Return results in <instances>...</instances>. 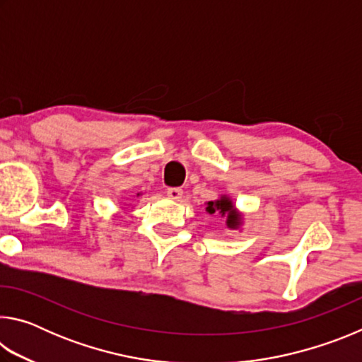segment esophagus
<instances>
[{"label": "esophagus", "instance_id": "1", "mask_svg": "<svg viewBox=\"0 0 362 362\" xmlns=\"http://www.w3.org/2000/svg\"><path fill=\"white\" fill-rule=\"evenodd\" d=\"M182 194H183V189L182 188H169L168 189V196L170 199H174V201H179V199H182Z\"/></svg>", "mask_w": 362, "mask_h": 362}]
</instances>
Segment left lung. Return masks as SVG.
Returning <instances> with one entry per match:
<instances>
[{
	"label": "left lung",
	"mask_w": 362,
	"mask_h": 362,
	"mask_svg": "<svg viewBox=\"0 0 362 362\" xmlns=\"http://www.w3.org/2000/svg\"><path fill=\"white\" fill-rule=\"evenodd\" d=\"M206 211L211 214H218V216L226 217V226L231 230H238L243 225V214L236 209L233 204V199L230 196L222 194L216 201H209L206 203Z\"/></svg>",
	"instance_id": "left-lung-1"
}]
</instances>
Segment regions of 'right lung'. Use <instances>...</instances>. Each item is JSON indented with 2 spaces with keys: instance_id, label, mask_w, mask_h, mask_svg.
<instances>
[{
  "instance_id": "right-lung-1",
  "label": "right lung",
  "mask_w": 362,
  "mask_h": 362,
  "mask_svg": "<svg viewBox=\"0 0 362 362\" xmlns=\"http://www.w3.org/2000/svg\"><path fill=\"white\" fill-rule=\"evenodd\" d=\"M137 196H139V194H137Z\"/></svg>"
}]
</instances>
